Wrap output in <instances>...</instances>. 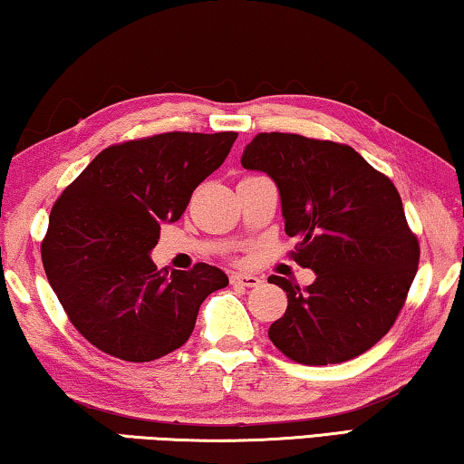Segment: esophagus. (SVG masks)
Wrapping results in <instances>:
<instances>
[{
	"instance_id": "obj_1",
	"label": "esophagus",
	"mask_w": 464,
	"mask_h": 464,
	"mask_svg": "<svg viewBox=\"0 0 464 464\" xmlns=\"http://www.w3.org/2000/svg\"><path fill=\"white\" fill-rule=\"evenodd\" d=\"M231 283H233V285H241V287H258L262 281H260L256 275L233 273V275H231Z\"/></svg>"
}]
</instances>
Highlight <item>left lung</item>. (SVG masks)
<instances>
[{"instance_id": "left-lung-1", "label": "left lung", "mask_w": 464, "mask_h": 464, "mask_svg": "<svg viewBox=\"0 0 464 464\" xmlns=\"http://www.w3.org/2000/svg\"><path fill=\"white\" fill-rule=\"evenodd\" d=\"M241 166L276 183L285 233L298 239L292 258L316 273L306 289L268 276L287 294L271 342L302 364L361 356L396 323L417 275L419 241L398 189L350 145L294 133L256 135Z\"/></svg>"}]
</instances>
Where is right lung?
<instances>
[{"instance_id":"obj_1","label":"right lung","mask_w":464,"mask_h":464,"mask_svg":"<svg viewBox=\"0 0 464 464\" xmlns=\"http://www.w3.org/2000/svg\"><path fill=\"white\" fill-rule=\"evenodd\" d=\"M235 140L172 130L110 145L62 191L41 258L68 319L98 350L129 362L170 354L189 340L202 302L229 285L217 266L169 271L150 252Z\"/></svg>"}]
</instances>
